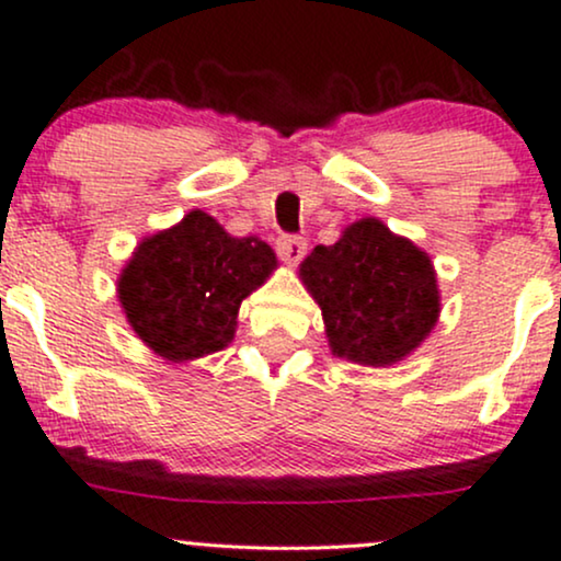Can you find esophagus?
Returning <instances> with one entry per match:
<instances>
[{
	"instance_id": "34e87169",
	"label": "esophagus",
	"mask_w": 561,
	"mask_h": 561,
	"mask_svg": "<svg viewBox=\"0 0 561 561\" xmlns=\"http://www.w3.org/2000/svg\"><path fill=\"white\" fill-rule=\"evenodd\" d=\"M276 253H279V259L289 263V266H295V263H300L302 255H306V240H302V237H279V240H276Z\"/></svg>"
}]
</instances>
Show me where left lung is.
Here are the masks:
<instances>
[{"instance_id":"8db88e82","label":"left lung","mask_w":561,"mask_h":561,"mask_svg":"<svg viewBox=\"0 0 561 561\" xmlns=\"http://www.w3.org/2000/svg\"><path fill=\"white\" fill-rule=\"evenodd\" d=\"M300 282L319 302L332 356L392 366L420 347L440 317L430 255L375 216L317 244L300 263Z\"/></svg>"}]
</instances>
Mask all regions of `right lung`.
I'll use <instances>...</instances> for the list:
<instances>
[{"label":"right lung","mask_w":561,"mask_h":561,"mask_svg":"<svg viewBox=\"0 0 561 561\" xmlns=\"http://www.w3.org/2000/svg\"><path fill=\"white\" fill-rule=\"evenodd\" d=\"M276 266L259 237H231L214 216L190 210L134 248L115 287L141 343L163 362L186 364L234 340L242 300Z\"/></svg>","instance_id":"obj_1"}]
</instances>
